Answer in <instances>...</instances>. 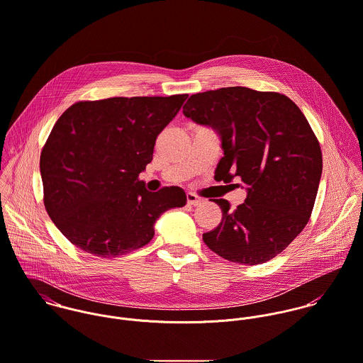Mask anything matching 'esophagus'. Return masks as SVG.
I'll use <instances>...</instances> for the list:
<instances>
[{"instance_id": "obj_1", "label": "esophagus", "mask_w": 363, "mask_h": 363, "mask_svg": "<svg viewBox=\"0 0 363 363\" xmlns=\"http://www.w3.org/2000/svg\"><path fill=\"white\" fill-rule=\"evenodd\" d=\"M186 202H188V205H191V206H198V205H201L203 201H202L201 198H198L196 195H194V194H186Z\"/></svg>"}]
</instances>
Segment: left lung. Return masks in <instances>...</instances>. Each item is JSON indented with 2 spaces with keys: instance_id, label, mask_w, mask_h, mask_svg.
I'll return each instance as SVG.
<instances>
[{
  "instance_id": "8db88e82",
  "label": "left lung",
  "mask_w": 363,
  "mask_h": 363,
  "mask_svg": "<svg viewBox=\"0 0 363 363\" xmlns=\"http://www.w3.org/2000/svg\"><path fill=\"white\" fill-rule=\"evenodd\" d=\"M184 115L220 138L215 179L238 177L247 191L234 212L227 201H213L223 218L203 234L205 244L237 264L272 259L304 228L318 191L323 157L307 119L288 96L245 86L195 94Z\"/></svg>"
}]
</instances>
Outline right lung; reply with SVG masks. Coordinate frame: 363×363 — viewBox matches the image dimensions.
Instances as JSON below:
<instances>
[{
  "label": "right lung",
  "mask_w": 363,
  "mask_h": 363,
  "mask_svg": "<svg viewBox=\"0 0 363 363\" xmlns=\"http://www.w3.org/2000/svg\"><path fill=\"white\" fill-rule=\"evenodd\" d=\"M184 95L77 102L56 122L40 154L45 208L82 251L113 258L150 242L158 218L186 205L179 186L145 189L139 174Z\"/></svg>",
  "instance_id": "add662e5"
}]
</instances>
